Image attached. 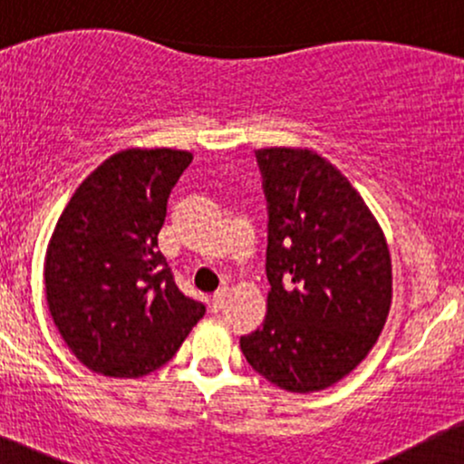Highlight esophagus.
I'll use <instances>...</instances> for the list:
<instances>
[{"mask_svg":"<svg viewBox=\"0 0 464 464\" xmlns=\"http://www.w3.org/2000/svg\"><path fill=\"white\" fill-rule=\"evenodd\" d=\"M227 296H228L227 290H218L214 295V299H211V312H220L222 307H225Z\"/></svg>","mask_w":464,"mask_h":464,"instance_id":"esophagus-1","label":"esophagus"}]
</instances>
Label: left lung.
Returning <instances> with one entry per match:
<instances>
[{
    "label": "left lung",
    "instance_id": "obj_1",
    "mask_svg": "<svg viewBox=\"0 0 464 464\" xmlns=\"http://www.w3.org/2000/svg\"><path fill=\"white\" fill-rule=\"evenodd\" d=\"M268 209V314L242 335L244 358L290 392L349 375L384 329L392 299L384 233L327 159L312 150L255 152Z\"/></svg>",
    "mask_w": 464,
    "mask_h": 464
}]
</instances>
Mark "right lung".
Masks as SVG:
<instances>
[{"mask_svg": "<svg viewBox=\"0 0 464 464\" xmlns=\"http://www.w3.org/2000/svg\"><path fill=\"white\" fill-rule=\"evenodd\" d=\"M183 150H121L80 183L45 257L50 314L72 353L111 377L161 369L205 316L159 250Z\"/></svg>", "mask_w": 464, "mask_h": 464, "instance_id": "1", "label": "right lung"}]
</instances>
